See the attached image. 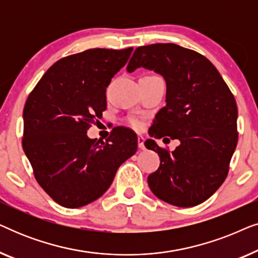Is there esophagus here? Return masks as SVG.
Segmentation results:
<instances>
[{"mask_svg": "<svg viewBox=\"0 0 258 258\" xmlns=\"http://www.w3.org/2000/svg\"><path fill=\"white\" fill-rule=\"evenodd\" d=\"M137 143H139V148L141 150L146 149V146H144V137L139 136V139H137Z\"/></svg>", "mask_w": 258, "mask_h": 258, "instance_id": "34e87169", "label": "esophagus"}]
</instances>
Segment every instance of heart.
Segmentation results:
<instances>
[{
	"mask_svg": "<svg viewBox=\"0 0 258 258\" xmlns=\"http://www.w3.org/2000/svg\"><path fill=\"white\" fill-rule=\"evenodd\" d=\"M130 125L132 126H134V128H136V129H139V128H141V122L139 121V119H130Z\"/></svg>",
	"mask_w": 258,
	"mask_h": 258,
	"instance_id": "obj_1",
	"label": "heart"
}]
</instances>
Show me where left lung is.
<instances>
[{
  "instance_id": "1",
  "label": "left lung",
  "mask_w": 258,
  "mask_h": 258,
  "mask_svg": "<svg viewBox=\"0 0 258 258\" xmlns=\"http://www.w3.org/2000/svg\"><path fill=\"white\" fill-rule=\"evenodd\" d=\"M154 70L167 84L165 107L155 116L149 135L178 140L174 151L147 140L160 156L148 176L154 195L172 206L204 202L220 188L237 146V104L221 74L207 57L174 43L136 48L126 72ZM164 141V140H163Z\"/></svg>"
}]
</instances>
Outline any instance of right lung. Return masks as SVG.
Returning a JSON list of instances; mask_svg holds the SVG:
<instances>
[{
    "mask_svg": "<svg viewBox=\"0 0 258 258\" xmlns=\"http://www.w3.org/2000/svg\"><path fill=\"white\" fill-rule=\"evenodd\" d=\"M133 48L89 49L58 59L31 91L23 109L22 146L45 192L66 208L87 206L109 189L116 171L137 150L124 126L105 142L88 129L107 109L105 89Z\"/></svg>",
    "mask_w": 258,
    "mask_h": 258,
    "instance_id": "obj_1",
    "label": "right lung"
}]
</instances>
